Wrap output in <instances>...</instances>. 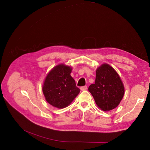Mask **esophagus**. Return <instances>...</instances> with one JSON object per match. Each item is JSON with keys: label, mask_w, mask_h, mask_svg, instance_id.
<instances>
[{"label": "esophagus", "mask_w": 150, "mask_h": 150, "mask_svg": "<svg viewBox=\"0 0 150 150\" xmlns=\"http://www.w3.org/2000/svg\"><path fill=\"white\" fill-rule=\"evenodd\" d=\"M80 89H81V91H86V89H87V86H82V87L80 88Z\"/></svg>", "instance_id": "1"}]
</instances>
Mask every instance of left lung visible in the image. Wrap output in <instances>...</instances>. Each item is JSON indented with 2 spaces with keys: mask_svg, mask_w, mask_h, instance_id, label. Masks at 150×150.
I'll return each instance as SVG.
<instances>
[{
  "mask_svg": "<svg viewBox=\"0 0 150 150\" xmlns=\"http://www.w3.org/2000/svg\"><path fill=\"white\" fill-rule=\"evenodd\" d=\"M88 90L97 105L104 111L115 108L125 93L124 86L119 74L106 63L96 70L95 83L91 84Z\"/></svg>",
  "mask_w": 150,
  "mask_h": 150,
  "instance_id": "8db88e82",
  "label": "left lung"
}]
</instances>
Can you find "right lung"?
<instances>
[{"instance_id":"add662e5","label":"right lung","mask_w":150,"mask_h":150,"mask_svg":"<svg viewBox=\"0 0 150 150\" xmlns=\"http://www.w3.org/2000/svg\"><path fill=\"white\" fill-rule=\"evenodd\" d=\"M72 69L70 66L61 64L53 67L45 78L42 92L46 101L53 107H67L80 92L70 75Z\"/></svg>"}]
</instances>
